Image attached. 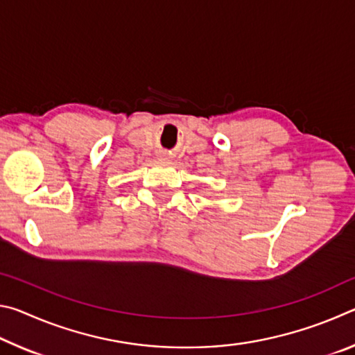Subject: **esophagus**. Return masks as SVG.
Wrapping results in <instances>:
<instances>
[{"mask_svg":"<svg viewBox=\"0 0 355 355\" xmlns=\"http://www.w3.org/2000/svg\"><path fill=\"white\" fill-rule=\"evenodd\" d=\"M161 159H163V161H167V159H169V156H167V155H163V156H161Z\"/></svg>","mask_w":355,"mask_h":355,"instance_id":"obj_1","label":"esophagus"}]
</instances>
